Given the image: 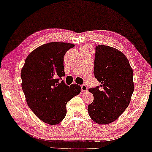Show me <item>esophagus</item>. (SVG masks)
I'll return each mask as SVG.
<instances>
[{
	"label": "esophagus",
	"instance_id": "34e87169",
	"mask_svg": "<svg viewBox=\"0 0 152 152\" xmlns=\"http://www.w3.org/2000/svg\"><path fill=\"white\" fill-rule=\"evenodd\" d=\"M81 91L83 92H86L88 91V88L85 84L81 85Z\"/></svg>",
	"mask_w": 152,
	"mask_h": 152
}]
</instances>
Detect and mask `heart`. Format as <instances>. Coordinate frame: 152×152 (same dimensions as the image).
Listing matches in <instances>:
<instances>
[{
    "mask_svg": "<svg viewBox=\"0 0 152 152\" xmlns=\"http://www.w3.org/2000/svg\"><path fill=\"white\" fill-rule=\"evenodd\" d=\"M85 48H86V47H85ZM83 50H86V49H83Z\"/></svg>",
    "mask_w": 152,
    "mask_h": 152,
    "instance_id": "b5f03b06",
    "label": "heart"
}]
</instances>
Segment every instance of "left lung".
<instances>
[{
	"label": "left lung",
	"mask_w": 152,
	"mask_h": 152,
	"mask_svg": "<svg viewBox=\"0 0 152 152\" xmlns=\"http://www.w3.org/2000/svg\"><path fill=\"white\" fill-rule=\"evenodd\" d=\"M95 50L94 73L101 84L89 89L94 100L88 111L95 123L106 124L117 120L130 102L134 72L125 55L116 48L98 45Z\"/></svg>",
	"instance_id": "left-lung-1"
}]
</instances>
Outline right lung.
Listing matches in <instances>:
<instances>
[{
  "mask_svg": "<svg viewBox=\"0 0 152 152\" xmlns=\"http://www.w3.org/2000/svg\"><path fill=\"white\" fill-rule=\"evenodd\" d=\"M73 44L53 42L36 48L26 58L21 70L22 88L27 104L45 123H60L66 115V104L80 93L77 84L67 86L58 80L65 75L64 56Z\"/></svg>",
  "mask_w": 152,
  "mask_h": 152,
  "instance_id": "right-lung-1",
  "label": "right lung"
}]
</instances>
